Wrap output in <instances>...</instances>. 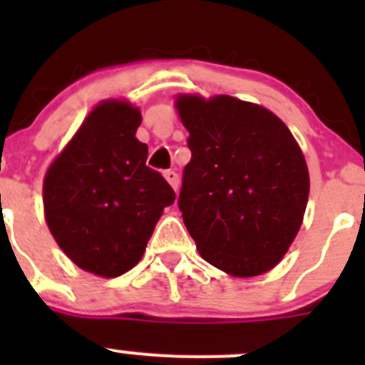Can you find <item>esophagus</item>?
Wrapping results in <instances>:
<instances>
[{"mask_svg": "<svg viewBox=\"0 0 365 365\" xmlns=\"http://www.w3.org/2000/svg\"><path fill=\"white\" fill-rule=\"evenodd\" d=\"M164 176H165V180H168L169 182V185L173 187V189H178V183H180V180H178V175H176L175 171H171V169H169V171H164Z\"/></svg>", "mask_w": 365, "mask_h": 365, "instance_id": "34e87169", "label": "esophagus"}]
</instances>
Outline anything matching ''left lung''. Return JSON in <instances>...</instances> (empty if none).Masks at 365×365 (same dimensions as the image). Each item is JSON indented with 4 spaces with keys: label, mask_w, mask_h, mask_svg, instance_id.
<instances>
[{
    "label": "left lung",
    "mask_w": 365,
    "mask_h": 365,
    "mask_svg": "<svg viewBox=\"0 0 365 365\" xmlns=\"http://www.w3.org/2000/svg\"><path fill=\"white\" fill-rule=\"evenodd\" d=\"M189 130L178 208L201 257L237 277L274 268L295 240L309 173L289 128L261 106L219 95L176 101Z\"/></svg>",
    "instance_id": "1"
}]
</instances>
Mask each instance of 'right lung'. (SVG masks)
<instances>
[{"instance_id":"add662e5","label":"right lung","mask_w":365,"mask_h":365,"mask_svg":"<svg viewBox=\"0 0 365 365\" xmlns=\"http://www.w3.org/2000/svg\"><path fill=\"white\" fill-rule=\"evenodd\" d=\"M141 113L108 101L90 113L43 180L46 220L63 252L83 270L118 277L145 252L175 190L146 165L135 139Z\"/></svg>"}]
</instances>
